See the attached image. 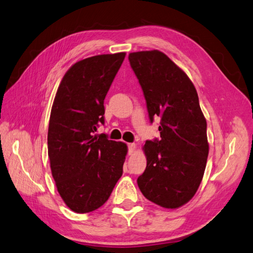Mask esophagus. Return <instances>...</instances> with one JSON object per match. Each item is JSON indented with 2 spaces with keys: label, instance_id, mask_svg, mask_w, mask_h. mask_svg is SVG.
Segmentation results:
<instances>
[{
  "label": "esophagus",
  "instance_id": "34e87169",
  "mask_svg": "<svg viewBox=\"0 0 253 253\" xmlns=\"http://www.w3.org/2000/svg\"><path fill=\"white\" fill-rule=\"evenodd\" d=\"M127 147H128V155H132L136 150V144L135 143H128Z\"/></svg>",
  "mask_w": 253,
  "mask_h": 253
}]
</instances>
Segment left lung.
Instances as JSON below:
<instances>
[{"label": "left lung", "instance_id": "obj_1", "mask_svg": "<svg viewBox=\"0 0 253 253\" xmlns=\"http://www.w3.org/2000/svg\"><path fill=\"white\" fill-rule=\"evenodd\" d=\"M151 122L160 119V139L143 145L147 168L137 183L143 196L163 208L191 201L200 187L209 154L207 121L192 81L157 49L131 52Z\"/></svg>", "mask_w": 253, "mask_h": 253}]
</instances>
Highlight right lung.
Instances as JSON below:
<instances>
[{"mask_svg":"<svg viewBox=\"0 0 253 253\" xmlns=\"http://www.w3.org/2000/svg\"><path fill=\"white\" fill-rule=\"evenodd\" d=\"M126 52L89 57L70 67L51 106L47 148L58 192L76 213L109 200L122 175L127 145L95 134L104 124V98Z\"/></svg>","mask_w":253,"mask_h":253,"instance_id":"right-lung-1","label":"right lung"}]
</instances>
